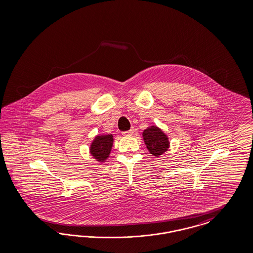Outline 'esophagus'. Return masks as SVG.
Masks as SVG:
<instances>
[{
	"label": "esophagus",
	"instance_id": "34e87169",
	"mask_svg": "<svg viewBox=\"0 0 253 253\" xmlns=\"http://www.w3.org/2000/svg\"><path fill=\"white\" fill-rule=\"evenodd\" d=\"M133 132H134V129H133V128H131L130 130H127V131H124L123 134L124 136H130V135H132V134H133Z\"/></svg>",
	"mask_w": 253,
	"mask_h": 253
}]
</instances>
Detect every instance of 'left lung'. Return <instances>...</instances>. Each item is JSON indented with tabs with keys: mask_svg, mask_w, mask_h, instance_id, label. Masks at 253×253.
<instances>
[{
	"mask_svg": "<svg viewBox=\"0 0 253 253\" xmlns=\"http://www.w3.org/2000/svg\"><path fill=\"white\" fill-rule=\"evenodd\" d=\"M143 139L149 153L155 157H160L169 147L167 134L156 125L150 126L143 131Z\"/></svg>",
	"mask_w": 253,
	"mask_h": 253,
	"instance_id": "left-lung-1",
	"label": "left lung"
}]
</instances>
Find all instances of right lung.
Segmentation results:
<instances>
[{"label":"right lung","mask_w":253,"mask_h":253,"mask_svg":"<svg viewBox=\"0 0 253 253\" xmlns=\"http://www.w3.org/2000/svg\"><path fill=\"white\" fill-rule=\"evenodd\" d=\"M113 141L114 139L112 134L96 135L90 146V154L92 155V158L100 163L107 161L111 152Z\"/></svg>","instance_id":"add662e5"}]
</instances>
